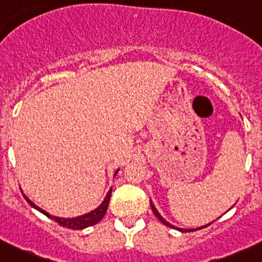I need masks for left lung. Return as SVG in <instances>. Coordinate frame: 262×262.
<instances>
[{
    "mask_svg": "<svg viewBox=\"0 0 262 262\" xmlns=\"http://www.w3.org/2000/svg\"><path fill=\"white\" fill-rule=\"evenodd\" d=\"M150 206H151V209H152V212H154V214L156 215V217L159 218V221H160L161 223H163V225H165V226H168V227H171V228H175V230H178V231H180V232H193V231H196V230H202V228H206L207 226H209L211 225V223H208V225H206V226H202V227H199V228H190V230H184V228H178V227H175V226H172L171 223H169L168 221L165 220V218H163L161 217V214L160 213L158 212V209L155 208V206H154V203L150 201Z\"/></svg>",
    "mask_w": 262,
    "mask_h": 262,
    "instance_id": "left-lung-1",
    "label": "left lung"
}]
</instances>
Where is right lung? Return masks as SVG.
Here are the masks:
<instances>
[{"label":"right lung","instance_id":"add662e5","mask_svg":"<svg viewBox=\"0 0 262 262\" xmlns=\"http://www.w3.org/2000/svg\"><path fill=\"white\" fill-rule=\"evenodd\" d=\"M118 170H120V169H118ZM118 170H116L115 175L117 174ZM111 194H112V189H110L108 193H107L106 198L103 199V202H102V203L99 204L96 209H93V211H91L90 213H85V214L79 215V217H74V218H63V217H56V215H51L50 213L45 212L44 209H41L40 207H37L36 204L32 203L30 199L25 195V194H24V198L28 201V203L30 204L32 208L37 209V211L41 212L42 214H45L47 217H49L53 221H55V222H58L60 226H63V227L71 228V230H83V228H87V227H90V226L97 225V223H98L99 221L104 217V214H106V212H107V208H108V203H110V198H111Z\"/></svg>","mask_w":262,"mask_h":262}]
</instances>
